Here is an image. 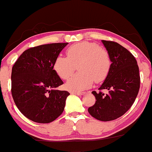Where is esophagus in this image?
<instances>
[{"mask_svg": "<svg viewBox=\"0 0 152 152\" xmlns=\"http://www.w3.org/2000/svg\"><path fill=\"white\" fill-rule=\"evenodd\" d=\"M71 94H72L78 95V96H80V95L85 94V92H71Z\"/></svg>", "mask_w": 152, "mask_h": 152, "instance_id": "obj_1", "label": "esophagus"}]
</instances>
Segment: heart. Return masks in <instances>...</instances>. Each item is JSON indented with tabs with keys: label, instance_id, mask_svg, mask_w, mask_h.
<instances>
[{
	"label": "heart",
	"instance_id": "b5f03b06",
	"mask_svg": "<svg viewBox=\"0 0 152 152\" xmlns=\"http://www.w3.org/2000/svg\"><path fill=\"white\" fill-rule=\"evenodd\" d=\"M67 57L58 56L53 62V69L61 79L72 75L78 65L80 72L72 77L66 88L72 92L89 88L94 81L100 83L110 73L112 61L108 51L94 42H83L72 45L66 50Z\"/></svg>",
	"mask_w": 152,
	"mask_h": 152
}]
</instances>
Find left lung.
<instances>
[{
	"instance_id": "8db88e82",
	"label": "left lung",
	"mask_w": 152,
	"mask_h": 152,
	"mask_svg": "<svg viewBox=\"0 0 152 152\" xmlns=\"http://www.w3.org/2000/svg\"><path fill=\"white\" fill-rule=\"evenodd\" d=\"M102 43L110 53L112 66L99 91H92L96 101L88 111L99 121H109L121 117L130 108L138 94L140 77L132 53L117 42L102 40ZM102 90L108 93H103Z\"/></svg>"
}]
</instances>
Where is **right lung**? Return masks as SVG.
<instances>
[{
	"instance_id": "add662e5",
	"label": "right lung",
	"mask_w": 152,
	"mask_h": 152,
	"mask_svg": "<svg viewBox=\"0 0 152 152\" xmlns=\"http://www.w3.org/2000/svg\"><path fill=\"white\" fill-rule=\"evenodd\" d=\"M68 43H52L26 50L12 70V95L19 110L28 119L47 124L64 110L66 91L56 90L64 84L53 69V62Z\"/></svg>"
}]
</instances>
